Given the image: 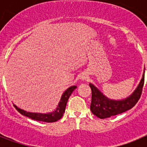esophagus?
Returning <instances> with one entry per match:
<instances>
[{"label": "esophagus", "instance_id": "obj_1", "mask_svg": "<svg viewBox=\"0 0 147 147\" xmlns=\"http://www.w3.org/2000/svg\"><path fill=\"white\" fill-rule=\"evenodd\" d=\"M85 79H86V77H85V76H82V80H85Z\"/></svg>", "mask_w": 147, "mask_h": 147}]
</instances>
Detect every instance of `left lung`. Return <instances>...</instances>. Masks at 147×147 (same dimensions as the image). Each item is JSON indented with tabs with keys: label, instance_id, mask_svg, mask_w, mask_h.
I'll return each mask as SVG.
<instances>
[{
	"label": "left lung",
	"instance_id": "left-lung-1",
	"mask_svg": "<svg viewBox=\"0 0 147 147\" xmlns=\"http://www.w3.org/2000/svg\"><path fill=\"white\" fill-rule=\"evenodd\" d=\"M144 74L145 70L143 74L142 79L136 90L129 97L121 100L108 98L96 87L90 83L89 85L92 91L90 110L93 115L99 119H107L132 108L141 98L144 83Z\"/></svg>",
	"mask_w": 147,
	"mask_h": 147
}]
</instances>
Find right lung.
I'll return each mask as SVG.
<instances>
[{
  "label": "right lung",
  "mask_w": 147,
  "mask_h": 147,
  "mask_svg": "<svg viewBox=\"0 0 147 147\" xmlns=\"http://www.w3.org/2000/svg\"><path fill=\"white\" fill-rule=\"evenodd\" d=\"M76 88V86H71L69 88H67L64 93L62 94V98L60 99L59 105H58L57 108L52 113H30L26 112L25 110H21L20 108H18L16 105H14L16 110L18 112L22 114L23 115H25L29 119H32L33 120L40 121L48 122V123H51V122H55L59 120L62 117L64 114L65 110L66 105H67V100L69 98L70 96L73 91Z\"/></svg>",
  "instance_id": "right-lung-1"
}]
</instances>
